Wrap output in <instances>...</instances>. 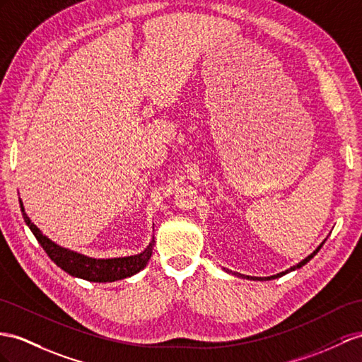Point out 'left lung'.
Returning <instances> with one entry per match:
<instances>
[{
	"label": "left lung",
	"instance_id": "8db88e82",
	"mask_svg": "<svg viewBox=\"0 0 362 362\" xmlns=\"http://www.w3.org/2000/svg\"><path fill=\"white\" fill-rule=\"evenodd\" d=\"M324 242H326V240H324ZM324 242L317 247V249H315V251L309 255V257H305L304 258V260L303 262H300L298 264H296V266H292V267H289V269H286L284 272H280V274H276V275H272V276H249V275H243V274H238V272H234V275H237V276H242V278H247V280H249V278H251V280H274V278H278V276H283V275H286V274H289V272H292V271H295V269H300V267H303L305 263H309L310 260H312V258L315 257V255H317L318 254V251H320V249H321V246L324 245ZM230 272V271H229Z\"/></svg>",
	"mask_w": 362,
	"mask_h": 362
}]
</instances>
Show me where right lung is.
I'll return each instance as SVG.
<instances>
[{
    "mask_svg": "<svg viewBox=\"0 0 362 362\" xmlns=\"http://www.w3.org/2000/svg\"><path fill=\"white\" fill-rule=\"evenodd\" d=\"M20 206L25 225L30 228L33 235L38 240V243L42 246V249L50 257V260L57 263L62 271L73 276L84 278L87 281L95 283H107V281H116L122 280V278L132 276L137 272H141L146 266L148 260L151 258L153 254V242L145 247V251L137 255L129 257H119V258H91L87 255H82L78 252H73L70 249L61 247L49 237H45L41 230L36 228V225L32 223V220L27 217L23 202L20 199Z\"/></svg>",
    "mask_w": 362,
    "mask_h": 362,
    "instance_id": "1",
    "label": "right lung"
}]
</instances>
